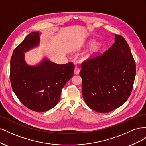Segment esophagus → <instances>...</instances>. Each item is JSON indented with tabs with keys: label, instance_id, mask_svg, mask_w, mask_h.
I'll return each instance as SVG.
<instances>
[{
	"label": "esophagus",
	"instance_id": "1",
	"mask_svg": "<svg viewBox=\"0 0 146 146\" xmlns=\"http://www.w3.org/2000/svg\"><path fill=\"white\" fill-rule=\"evenodd\" d=\"M80 69H79L78 68H77V67H76L75 68V69H74V74H79V72H80Z\"/></svg>",
	"mask_w": 146,
	"mask_h": 146
}]
</instances>
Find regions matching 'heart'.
<instances>
[{"label":"heart","mask_w":146,"mask_h":146,"mask_svg":"<svg viewBox=\"0 0 146 146\" xmlns=\"http://www.w3.org/2000/svg\"><path fill=\"white\" fill-rule=\"evenodd\" d=\"M99 46L98 44H96V46H94L92 48V49L91 50L89 54H88L85 56V59H88V58H91L92 56H93L96 54V53L99 50Z\"/></svg>","instance_id":"heart-1"}]
</instances>
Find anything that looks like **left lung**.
<instances>
[{"label": "left lung", "mask_w": 146, "mask_h": 146, "mask_svg": "<svg viewBox=\"0 0 146 146\" xmlns=\"http://www.w3.org/2000/svg\"><path fill=\"white\" fill-rule=\"evenodd\" d=\"M80 75L82 94L87 105L104 113L124 104L133 87L136 64L130 47L121 35L101 55L85 61Z\"/></svg>", "instance_id": "obj_1"}]
</instances>
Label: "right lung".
I'll use <instances>...</instances> for the list:
<instances>
[{
	"mask_svg": "<svg viewBox=\"0 0 146 146\" xmlns=\"http://www.w3.org/2000/svg\"><path fill=\"white\" fill-rule=\"evenodd\" d=\"M39 32H31L13 51L10 60L12 89L21 102L36 112L46 111L58 102L61 90L74 74V65L53 63L47 58L29 66L24 53L39 44Z\"/></svg>",
	"mask_w": 146,
	"mask_h": 146,
	"instance_id": "add662e5",
	"label": "right lung"
}]
</instances>
